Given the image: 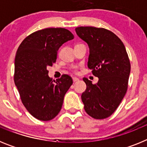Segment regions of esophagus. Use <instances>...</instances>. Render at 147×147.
I'll use <instances>...</instances> for the list:
<instances>
[{
	"label": "esophagus",
	"mask_w": 147,
	"mask_h": 147,
	"mask_svg": "<svg viewBox=\"0 0 147 147\" xmlns=\"http://www.w3.org/2000/svg\"><path fill=\"white\" fill-rule=\"evenodd\" d=\"M79 79H78V78H76V77H73V82H78L79 81Z\"/></svg>",
	"instance_id": "esophagus-1"
}]
</instances>
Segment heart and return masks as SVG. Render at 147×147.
Returning <instances> with one entry per match:
<instances>
[{"mask_svg": "<svg viewBox=\"0 0 147 147\" xmlns=\"http://www.w3.org/2000/svg\"><path fill=\"white\" fill-rule=\"evenodd\" d=\"M74 71H75V72H76V68H75V69H74Z\"/></svg>", "mask_w": 147, "mask_h": 147, "instance_id": "obj_1", "label": "heart"}]
</instances>
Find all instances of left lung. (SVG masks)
Listing matches in <instances>:
<instances>
[{
  "instance_id": "8db88e82",
  "label": "left lung",
  "mask_w": 147,
  "mask_h": 147,
  "mask_svg": "<svg viewBox=\"0 0 147 147\" xmlns=\"http://www.w3.org/2000/svg\"><path fill=\"white\" fill-rule=\"evenodd\" d=\"M75 31L88 43V66L98 78L95 85L83 78L87 85L81 96L84 108L93 119H106L115 112L127 92L130 62L125 46L115 34L105 28L81 26Z\"/></svg>"
}]
</instances>
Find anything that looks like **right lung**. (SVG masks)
<instances>
[{
    "label": "right lung",
    "mask_w": 147,
    "mask_h": 147,
    "mask_svg": "<svg viewBox=\"0 0 147 147\" xmlns=\"http://www.w3.org/2000/svg\"><path fill=\"white\" fill-rule=\"evenodd\" d=\"M74 37L66 28H45L28 35L17 51L15 84L22 103L38 120L50 121L57 115L73 84L67 74L53 82L47 67L56 62L61 45Z\"/></svg>",
    "instance_id": "obj_1"
}]
</instances>
